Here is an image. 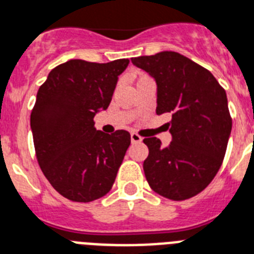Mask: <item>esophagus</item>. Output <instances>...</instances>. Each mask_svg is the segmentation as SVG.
<instances>
[{
	"label": "esophagus",
	"instance_id": "34e87169",
	"mask_svg": "<svg viewBox=\"0 0 254 254\" xmlns=\"http://www.w3.org/2000/svg\"><path fill=\"white\" fill-rule=\"evenodd\" d=\"M130 139L133 143H138V142H142V137L137 133H131L130 134Z\"/></svg>",
	"mask_w": 254,
	"mask_h": 254
}]
</instances>
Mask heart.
<instances>
[{"label":"heart","instance_id":"1","mask_svg":"<svg viewBox=\"0 0 254 254\" xmlns=\"http://www.w3.org/2000/svg\"><path fill=\"white\" fill-rule=\"evenodd\" d=\"M140 78H143V77H140Z\"/></svg>","mask_w":254,"mask_h":254}]
</instances>
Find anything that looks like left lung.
<instances>
[{"label":"left lung","mask_w":254,"mask_h":254,"mask_svg":"<svg viewBox=\"0 0 254 254\" xmlns=\"http://www.w3.org/2000/svg\"><path fill=\"white\" fill-rule=\"evenodd\" d=\"M157 85L156 114H172V142L144 138L143 170L151 189L170 200L197 195L222 165L232 120L226 91L208 69L176 51L131 58Z\"/></svg>","instance_id":"1"}]
</instances>
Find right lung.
<instances>
[{"label":"right lung","mask_w":254,"mask_h":254,"mask_svg":"<svg viewBox=\"0 0 254 254\" xmlns=\"http://www.w3.org/2000/svg\"><path fill=\"white\" fill-rule=\"evenodd\" d=\"M129 59L110 63L72 59L51 69L31 114L36 157L62 196L89 203L114 186L130 134L97 130L94 116L107 110Z\"/></svg>","instance_id":"add662e5"}]
</instances>
